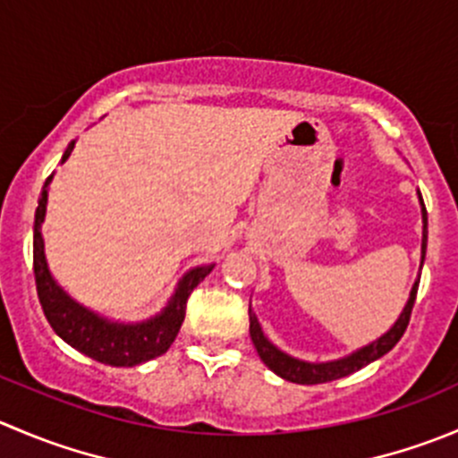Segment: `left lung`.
Wrapping results in <instances>:
<instances>
[{
    "mask_svg": "<svg viewBox=\"0 0 458 458\" xmlns=\"http://www.w3.org/2000/svg\"><path fill=\"white\" fill-rule=\"evenodd\" d=\"M419 199H420V206H423V246H420V266H423L425 248H428V210H425V203H423V197H420V192H419ZM419 282H420V277L416 279L414 286H411L410 300H407L405 309H403L401 318L396 319V324H394V327L389 328L385 335H380L378 340H374L371 344H367V347L358 349V352H353L352 356L340 358V360L306 362V360H297V358L279 352L273 342L264 335V331H261L255 313L248 309V315H250L252 344H255L257 353H259V358L264 360V365L268 367L270 371H275L279 378L291 380V383L319 385V383H331V380L344 378V376L362 369V367H367L369 362L378 360V358H383L385 353H389L394 347H396L398 340H401L403 333H405L407 324H410L411 309H414V301H416V291H419Z\"/></svg>",
    "mask_w": 458,
    "mask_h": 458,
    "instance_id": "left-lung-1",
    "label": "left lung"
}]
</instances>
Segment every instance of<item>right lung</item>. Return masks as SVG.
Masks as SVG:
<instances>
[{"label": "right lung", "instance_id": "add662e5", "mask_svg": "<svg viewBox=\"0 0 458 458\" xmlns=\"http://www.w3.org/2000/svg\"><path fill=\"white\" fill-rule=\"evenodd\" d=\"M75 140H71L66 148L62 163L73 152ZM53 176H48L42 188V197L38 201L35 210V228H33V270H35V286H38L39 304H42L44 315L53 331L78 349L84 356L111 367H136L140 362H148L152 358L163 356L172 347L176 333L185 319V306L188 297L199 284L210 275L215 264L197 266L190 273L183 275V279L176 286L174 295L170 297L165 309L154 318L136 324L111 322V319L100 318L93 310L84 309L75 300H71L55 279L51 277L44 257V239H42V224L47 215V199H48V183Z\"/></svg>", "mask_w": 458, "mask_h": 458}]
</instances>
